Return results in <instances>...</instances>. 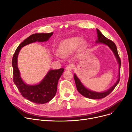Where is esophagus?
I'll return each instance as SVG.
<instances>
[{"label": "esophagus", "instance_id": "34e87169", "mask_svg": "<svg viewBox=\"0 0 132 132\" xmlns=\"http://www.w3.org/2000/svg\"><path fill=\"white\" fill-rule=\"evenodd\" d=\"M74 67V66L73 65H68L66 67V70L67 71H71Z\"/></svg>", "mask_w": 132, "mask_h": 132}]
</instances>
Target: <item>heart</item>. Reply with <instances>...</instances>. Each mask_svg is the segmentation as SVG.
<instances>
[{
	"instance_id": "1",
	"label": "heart",
	"mask_w": 132,
	"mask_h": 132,
	"mask_svg": "<svg viewBox=\"0 0 132 132\" xmlns=\"http://www.w3.org/2000/svg\"><path fill=\"white\" fill-rule=\"evenodd\" d=\"M86 45V41H81V39L79 37H72L62 41L59 45L58 51L61 55L65 56L70 54L78 46L80 48H83Z\"/></svg>"
}]
</instances>
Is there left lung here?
<instances>
[{"instance_id":"left-lung-1","label":"left lung","mask_w":132,"mask_h":132,"mask_svg":"<svg viewBox=\"0 0 132 132\" xmlns=\"http://www.w3.org/2000/svg\"><path fill=\"white\" fill-rule=\"evenodd\" d=\"M96 31H97V34H98V38H97L96 43H99V44H105L111 48V50L112 51V52H113L114 55H115L116 58L117 60V61L119 64V68L118 79L117 80V82L110 89H108V90L105 92H96L92 91L89 89H87V88H86L84 86V85L81 83L80 79L78 78L76 74H74V80H75L77 88L79 92L83 96L86 97L87 98L92 99H99L104 98L112 92L114 90V89L115 88V87L117 86V85L118 84L120 81V67H121V60H120V58L119 56L116 44H114V43L113 42L112 40H111L108 39L106 37H105L101 33V32L98 29H97V28H96Z\"/></svg>"}]
</instances>
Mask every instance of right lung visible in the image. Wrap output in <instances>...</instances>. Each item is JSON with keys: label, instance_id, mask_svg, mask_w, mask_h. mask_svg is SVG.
Instances as JSON below:
<instances>
[{"label": "right lung", "instance_id": "obj_1", "mask_svg": "<svg viewBox=\"0 0 132 132\" xmlns=\"http://www.w3.org/2000/svg\"><path fill=\"white\" fill-rule=\"evenodd\" d=\"M53 34V32H51L32 34L19 45L13 56L12 65L13 70V82L24 98L36 104H45L54 98L56 92L58 80L64 69L50 70L38 84L27 85L23 81L20 77L18 67V56L21 48L25 46L36 42H47Z\"/></svg>", "mask_w": 132, "mask_h": 132}]
</instances>
